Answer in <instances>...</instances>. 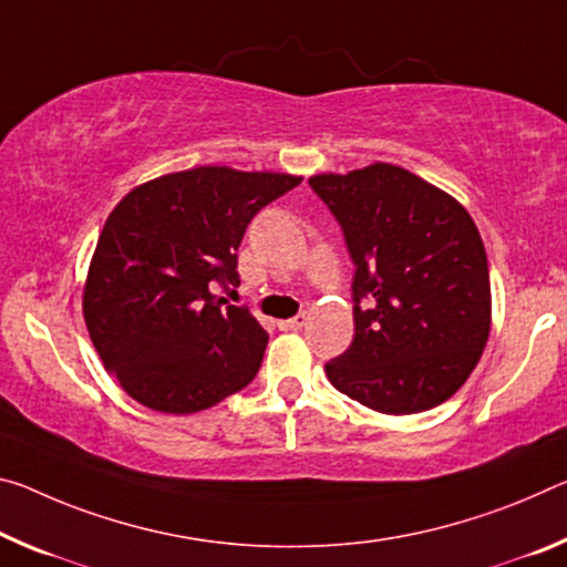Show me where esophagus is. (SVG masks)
<instances>
[{"mask_svg": "<svg viewBox=\"0 0 567 567\" xmlns=\"http://www.w3.org/2000/svg\"><path fill=\"white\" fill-rule=\"evenodd\" d=\"M305 322H308V316H305V312H298V316L290 320H280V328L282 330H300Z\"/></svg>", "mask_w": 567, "mask_h": 567, "instance_id": "1", "label": "esophagus"}]
</instances>
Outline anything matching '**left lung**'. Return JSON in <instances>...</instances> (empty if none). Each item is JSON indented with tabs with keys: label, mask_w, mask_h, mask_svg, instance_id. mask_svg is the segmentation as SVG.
Returning <instances> with one entry per match:
<instances>
[{
	"label": "left lung",
	"mask_w": 567,
	"mask_h": 567,
	"mask_svg": "<svg viewBox=\"0 0 567 567\" xmlns=\"http://www.w3.org/2000/svg\"><path fill=\"white\" fill-rule=\"evenodd\" d=\"M310 188L343 229L353 259L355 336L326 363L340 393L381 413H419L452 399L489 338V269L464 206L391 164Z\"/></svg>",
	"instance_id": "8db88e82"
}]
</instances>
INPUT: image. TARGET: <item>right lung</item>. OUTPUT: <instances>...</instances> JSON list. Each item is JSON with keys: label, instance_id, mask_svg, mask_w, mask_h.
<instances>
[{"label": "right lung", "instance_id": "right-lung-1", "mask_svg": "<svg viewBox=\"0 0 567 567\" xmlns=\"http://www.w3.org/2000/svg\"><path fill=\"white\" fill-rule=\"evenodd\" d=\"M300 182L199 166L123 196L97 239L83 312L97 355L128 396L161 413H194L255 379L267 330L212 287L239 285L249 221Z\"/></svg>", "mask_w": 567, "mask_h": 567}]
</instances>
